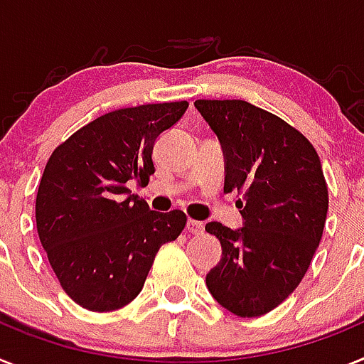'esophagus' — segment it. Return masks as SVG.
Here are the masks:
<instances>
[{
    "mask_svg": "<svg viewBox=\"0 0 364 364\" xmlns=\"http://www.w3.org/2000/svg\"><path fill=\"white\" fill-rule=\"evenodd\" d=\"M186 230H188L189 234H193V235H203V232H204V225H203V223H198V220L189 219V220H188V225H186Z\"/></svg>",
    "mask_w": 364,
    "mask_h": 364,
    "instance_id": "esophagus-1",
    "label": "esophagus"
}]
</instances>
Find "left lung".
Returning a JSON list of instances; mask_svg holds the SVG:
<instances>
[{"label": "left lung", "instance_id": "1", "mask_svg": "<svg viewBox=\"0 0 364 364\" xmlns=\"http://www.w3.org/2000/svg\"><path fill=\"white\" fill-rule=\"evenodd\" d=\"M197 110L225 151V193L245 226L208 223L223 257L206 276L220 306L243 318L272 311L311 265L328 213L321 158L306 136L282 117L241 99H198Z\"/></svg>", "mask_w": 364, "mask_h": 364}]
</instances>
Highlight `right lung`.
<instances>
[{
  "mask_svg": "<svg viewBox=\"0 0 364 364\" xmlns=\"http://www.w3.org/2000/svg\"><path fill=\"white\" fill-rule=\"evenodd\" d=\"M188 105L108 112L71 134L46 164L36 193L40 243L62 289L88 311L132 302L161 245L184 230V212H152L129 184H149L154 141Z\"/></svg>",
  "mask_w": 364,
  "mask_h": 364,
  "instance_id": "right-lung-1",
  "label": "right lung"
}]
</instances>
